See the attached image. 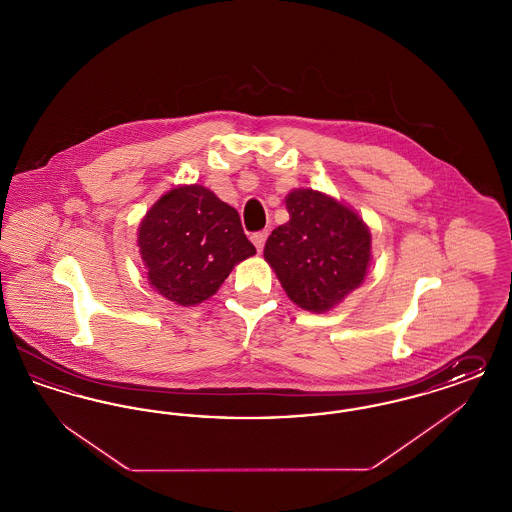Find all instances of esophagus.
Masks as SVG:
<instances>
[{"mask_svg": "<svg viewBox=\"0 0 512 512\" xmlns=\"http://www.w3.org/2000/svg\"><path fill=\"white\" fill-rule=\"evenodd\" d=\"M268 232L267 230H263V232H255L253 236H251V242L253 245L257 247V251H263V247H265V242H267Z\"/></svg>", "mask_w": 512, "mask_h": 512, "instance_id": "obj_1", "label": "esophagus"}]
</instances>
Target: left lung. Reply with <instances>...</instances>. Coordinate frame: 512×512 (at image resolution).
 Returning a JSON list of instances; mask_svg holds the SVG:
<instances>
[{"label":"left lung","instance_id":"8db88e82","mask_svg":"<svg viewBox=\"0 0 512 512\" xmlns=\"http://www.w3.org/2000/svg\"><path fill=\"white\" fill-rule=\"evenodd\" d=\"M290 220L268 236L265 259L295 305L326 313L365 280L370 232L363 219L328 195L293 190Z\"/></svg>","mask_w":512,"mask_h":512}]
</instances>
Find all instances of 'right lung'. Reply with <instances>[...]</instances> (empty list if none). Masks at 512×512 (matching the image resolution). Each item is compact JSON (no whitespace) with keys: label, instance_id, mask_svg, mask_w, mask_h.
Instances as JSON below:
<instances>
[{"label":"right lung","instance_id":"obj_1","mask_svg":"<svg viewBox=\"0 0 512 512\" xmlns=\"http://www.w3.org/2000/svg\"><path fill=\"white\" fill-rule=\"evenodd\" d=\"M138 245L149 284L182 307L209 299L255 255L238 211L197 184L174 188L149 209Z\"/></svg>","mask_w":512,"mask_h":512}]
</instances>
